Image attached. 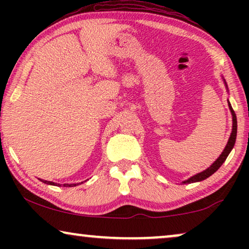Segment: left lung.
I'll return each instance as SVG.
<instances>
[{"instance_id": "1", "label": "left lung", "mask_w": 249, "mask_h": 249, "mask_svg": "<svg viewBox=\"0 0 249 249\" xmlns=\"http://www.w3.org/2000/svg\"><path fill=\"white\" fill-rule=\"evenodd\" d=\"M229 108H230L231 113H232V132H231L230 138H229V141H228V144L226 146V148H224V151L222 152V154L219 156V159H217L216 161L214 162L213 164L211 165L209 169H206L205 171H203V172H200V173H197V175L193 176L192 178H189L188 180H186V181H183V183H192V182L202 181V180L209 178V177L212 176L213 173L215 172L216 170L219 169L220 166L223 164V162L227 160L228 155H229V153L231 152V149L233 148L234 142H236V137H237V117H236V113H234L233 108L231 107V104L230 103H229Z\"/></svg>"}]
</instances>
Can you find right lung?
<instances>
[{"instance_id": "right-lung-1", "label": "right lung", "mask_w": 249, "mask_h": 249, "mask_svg": "<svg viewBox=\"0 0 249 249\" xmlns=\"http://www.w3.org/2000/svg\"><path fill=\"white\" fill-rule=\"evenodd\" d=\"M40 181H43L44 183H49V185H54V186H56L57 183H54V182H52V181H46V180H40ZM78 183H70V185H63L64 187H74V186H77ZM57 186H60V185H57Z\"/></svg>"}]
</instances>
